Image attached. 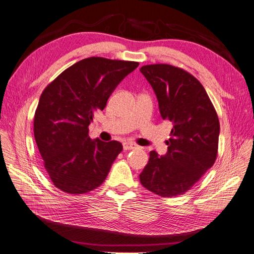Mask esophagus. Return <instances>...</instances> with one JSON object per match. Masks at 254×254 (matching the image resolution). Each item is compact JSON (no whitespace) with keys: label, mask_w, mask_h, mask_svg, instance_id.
<instances>
[{"label":"esophagus","mask_w":254,"mask_h":254,"mask_svg":"<svg viewBox=\"0 0 254 254\" xmlns=\"http://www.w3.org/2000/svg\"><path fill=\"white\" fill-rule=\"evenodd\" d=\"M136 147H137V145L132 143V142H124V143H123V149H124V150L134 149V148H136Z\"/></svg>","instance_id":"esophagus-1"}]
</instances>
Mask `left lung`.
Instances as JSON below:
<instances>
[{
  "mask_svg": "<svg viewBox=\"0 0 254 254\" xmlns=\"http://www.w3.org/2000/svg\"><path fill=\"white\" fill-rule=\"evenodd\" d=\"M139 71L152 85L160 116L172 123L168 152L149 153L139 181L163 197L185 194L217 157L219 120L202 84L192 74L170 64H149Z\"/></svg>",
  "mask_w": 254,
  "mask_h": 254,
  "instance_id": "left-lung-1",
  "label": "left lung"
}]
</instances>
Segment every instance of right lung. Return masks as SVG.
Returning <instances> with one entry per match:
<instances>
[{"instance_id": "1", "label": "right lung", "mask_w": 254, "mask_h": 254, "mask_svg": "<svg viewBox=\"0 0 254 254\" xmlns=\"http://www.w3.org/2000/svg\"><path fill=\"white\" fill-rule=\"evenodd\" d=\"M137 66L133 61L87 58L42 91L34 118L35 139L48 175L61 191L77 195L105 181L123 146L117 141H93L88 127L119 83Z\"/></svg>"}]
</instances>
